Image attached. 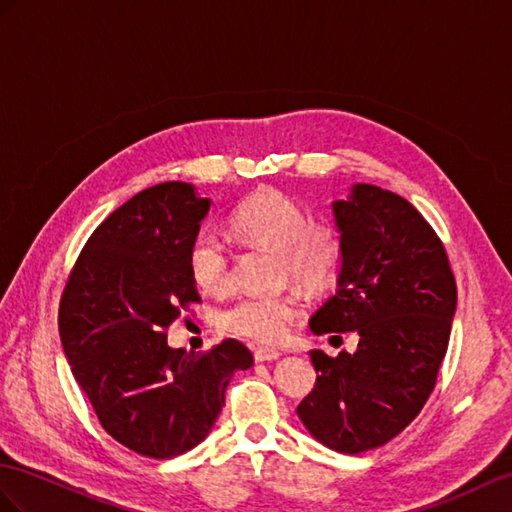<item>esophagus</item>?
<instances>
[{"label": "esophagus", "mask_w": 512, "mask_h": 512, "mask_svg": "<svg viewBox=\"0 0 512 512\" xmlns=\"http://www.w3.org/2000/svg\"><path fill=\"white\" fill-rule=\"evenodd\" d=\"M278 356H280V352L273 350V347H256V350H254L256 363H265V360H276Z\"/></svg>", "instance_id": "34e87169"}]
</instances>
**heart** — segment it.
<instances>
[{
  "label": "heart",
  "instance_id": "heart-1",
  "mask_svg": "<svg viewBox=\"0 0 512 512\" xmlns=\"http://www.w3.org/2000/svg\"><path fill=\"white\" fill-rule=\"evenodd\" d=\"M232 232L249 245L278 256L282 280L323 291L343 267V234L330 219H310L306 206L280 189H258L236 206ZM193 282L206 293H223L232 282L226 249L213 234H197L186 256ZM302 315L297 295H243L219 313V328L260 343L280 341Z\"/></svg>",
  "mask_w": 512,
  "mask_h": 512
}]
</instances>
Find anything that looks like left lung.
<instances>
[{
  "mask_svg": "<svg viewBox=\"0 0 512 512\" xmlns=\"http://www.w3.org/2000/svg\"><path fill=\"white\" fill-rule=\"evenodd\" d=\"M343 234L339 289L310 330L360 334L356 354H310L317 382L297 406L313 436L336 452L384 445L434 391L456 310L445 247L419 210L373 184L334 204Z\"/></svg>",
  "mask_w": 512,
  "mask_h": 512,
  "instance_id": "left-lung-1",
  "label": "left lung"
}]
</instances>
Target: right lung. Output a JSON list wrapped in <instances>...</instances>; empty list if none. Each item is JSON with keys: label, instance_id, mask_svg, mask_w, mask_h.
Masks as SVG:
<instances>
[{"label": "right lung", "instance_id": "right-lung-1", "mask_svg": "<svg viewBox=\"0 0 512 512\" xmlns=\"http://www.w3.org/2000/svg\"><path fill=\"white\" fill-rule=\"evenodd\" d=\"M191 184L162 182L110 213L71 267L58 332L102 428L128 450L173 458L204 439L234 371L254 356L236 339L186 354L167 330L202 302L186 265L208 213Z\"/></svg>", "mask_w": 512, "mask_h": 512}]
</instances>
